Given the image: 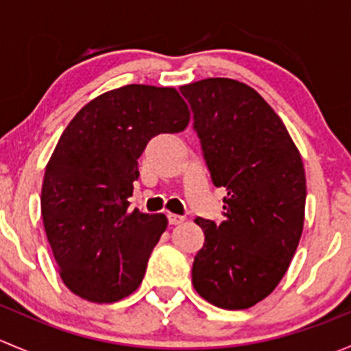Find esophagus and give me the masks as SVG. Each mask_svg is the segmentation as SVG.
Returning <instances> with one entry per match:
<instances>
[{"mask_svg":"<svg viewBox=\"0 0 351 351\" xmlns=\"http://www.w3.org/2000/svg\"><path fill=\"white\" fill-rule=\"evenodd\" d=\"M185 221V217H182V215H176V214H168V222L171 226H176V224H182V222Z\"/></svg>","mask_w":351,"mask_h":351,"instance_id":"34e87169","label":"esophagus"}]
</instances>
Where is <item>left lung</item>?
I'll return each mask as SVG.
<instances>
[{"instance_id":"obj_1","label":"left lung","mask_w":351,"mask_h":351,"mask_svg":"<svg viewBox=\"0 0 351 351\" xmlns=\"http://www.w3.org/2000/svg\"><path fill=\"white\" fill-rule=\"evenodd\" d=\"M180 91L193 110L212 183L228 193L221 224L195 219L205 241L192 284L221 309H247L274 292L299 246L302 158L280 117L247 84L207 77Z\"/></svg>"}]
</instances>
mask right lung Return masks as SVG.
I'll use <instances>...</instances> for the list:
<instances>
[{"label": "right lung", "mask_w": 351, "mask_h": 351, "mask_svg": "<svg viewBox=\"0 0 351 351\" xmlns=\"http://www.w3.org/2000/svg\"><path fill=\"white\" fill-rule=\"evenodd\" d=\"M175 88L127 84L74 115L47 162L40 208L62 282L97 304L130 295L166 231L165 214L129 212L137 159L158 134L186 129Z\"/></svg>", "instance_id": "right-lung-1"}]
</instances>
